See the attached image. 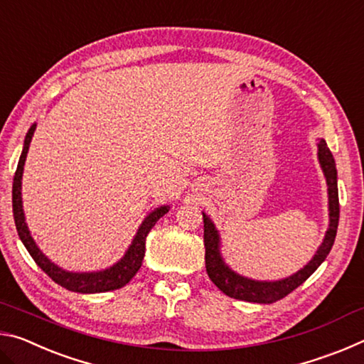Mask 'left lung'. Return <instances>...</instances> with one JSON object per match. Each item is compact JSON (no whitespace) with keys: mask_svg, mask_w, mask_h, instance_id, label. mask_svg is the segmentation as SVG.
<instances>
[{"mask_svg":"<svg viewBox=\"0 0 364 364\" xmlns=\"http://www.w3.org/2000/svg\"><path fill=\"white\" fill-rule=\"evenodd\" d=\"M318 160L326 178V184H328L329 226L326 230L323 242L319 244V247L311 260L304 268H300L297 273L287 276V278L276 281H260L247 278V276H242L237 271L231 269L230 264L225 262L223 255H221V237L217 226H215V223L205 212H202V217H204L207 274L213 284L221 292L226 294L228 297L244 301H254V304H273V301H278L282 297H286L287 294H291L300 284H304L318 269L319 264L326 260V257L329 255L338 226V191L336 160L332 157L324 139H318Z\"/></svg>","mask_w":364,"mask_h":364,"instance_id":"8db88e82","label":"left lung"}]
</instances>
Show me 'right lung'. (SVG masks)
Instances as JSON below:
<instances>
[{
	"mask_svg": "<svg viewBox=\"0 0 364 364\" xmlns=\"http://www.w3.org/2000/svg\"><path fill=\"white\" fill-rule=\"evenodd\" d=\"M36 130V123L28 128L23 139L22 154L19 157V164H17V170L14 175V183H12V213H14V221L17 232L22 244L26 245L28 254L32 255L35 263L45 271V273L59 286L65 287L67 291L80 292V294H97V292H109L120 289L132 281L134 274L143 264L144 252H146V237L149 231L157 223L159 218H162L165 213L170 210V205H160L154 208L151 213L146 215L143 223L139 225L136 234H134L132 244L128 245L125 254L119 262H115L112 267H107L100 271H67L60 268L59 264L49 260V258L43 254L38 245H36L35 239L32 237L27 221L26 213H23L22 205V175H23V165H26L27 152L30 143H32L33 133Z\"/></svg>",
	"mask_w": 364,
	"mask_h": 364,
	"instance_id": "obj_1",
	"label": "right lung"
}]
</instances>
